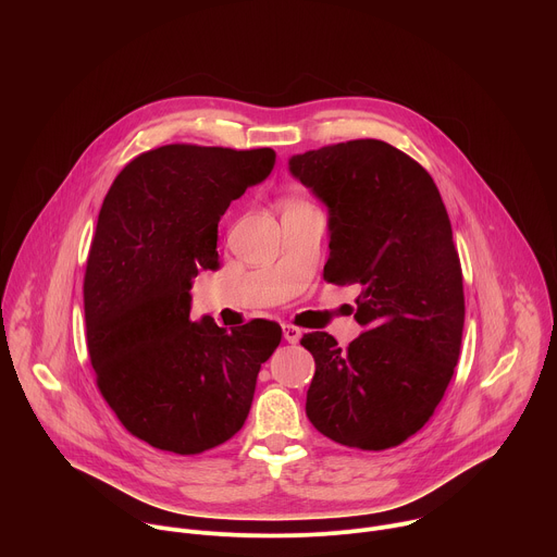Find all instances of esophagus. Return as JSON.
Listing matches in <instances>:
<instances>
[{
	"label": "esophagus",
	"mask_w": 557,
	"mask_h": 557,
	"mask_svg": "<svg viewBox=\"0 0 557 557\" xmlns=\"http://www.w3.org/2000/svg\"><path fill=\"white\" fill-rule=\"evenodd\" d=\"M282 331H284V339H286L288 344H297L299 337H301V331H299L297 326H293V324H284Z\"/></svg>",
	"instance_id": "esophagus-1"
}]
</instances>
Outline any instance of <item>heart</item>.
<instances>
[{
	"instance_id": "b5f03b06",
	"label": "heart",
	"mask_w": 557,
	"mask_h": 557,
	"mask_svg": "<svg viewBox=\"0 0 557 557\" xmlns=\"http://www.w3.org/2000/svg\"><path fill=\"white\" fill-rule=\"evenodd\" d=\"M295 207H308V205H306V202H301V200H286L284 211H286V209H295Z\"/></svg>"
}]
</instances>
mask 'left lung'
Listing matches in <instances>:
<instances>
[{
  "label": "left lung",
  "instance_id": "left-lung-1",
  "mask_svg": "<svg viewBox=\"0 0 557 557\" xmlns=\"http://www.w3.org/2000/svg\"><path fill=\"white\" fill-rule=\"evenodd\" d=\"M288 165L331 211L324 280L361 284L363 333L346 350L329 333L301 337L314 359L306 417L339 445L396 447L432 419L460 355L465 295L447 209L414 158L376 138Z\"/></svg>",
  "mask_w": 557,
  "mask_h": 557
}]
</instances>
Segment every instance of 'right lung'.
<instances>
[{"label":"right lung","instance_id":"1","mask_svg":"<svg viewBox=\"0 0 557 557\" xmlns=\"http://www.w3.org/2000/svg\"><path fill=\"white\" fill-rule=\"evenodd\" d=\"M273 165L271 147L163 145L103 200L84 277L88 352L116 419L156 449L202 454L240 432L280 346L273 322L226 331L189 317L191 277L220 264V218Z\"/></svg>","mask_w":557,"mask_h":557}]
</instances>
